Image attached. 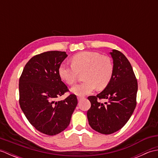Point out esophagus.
Returning <instances> with one entry per match:
<instances>
[{
	"label": "esophagus",
	"mask_w": 158,
	"mask_h": 158,
	"mask_svg": "<svg viewBox=\"0 0 158 158\" xmlns=\"http://www.w3.org/2000/svg\"><path fill=\"white\" fill-rule=\"evenodd\" d=\"M83 98V96H78V97H77V100H81Z\"/></svg>",
	"instance_id": "1"
}]
</instances>
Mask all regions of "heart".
I'll return each instance as SVG.
<instances>
[{
	"mask_svg": "<svg viewBox=\"0 0 158 158\" xmlns=\"http://www.w3.org/2000/svg\"><path fill=\"white\" fill-rule=\"evenodd\" d=\"M71 64L62 63L58 68V75L66 84L72 85L83 73L84 81L70 88L74 94L83 96L91 94L96 88L102 89L108 85L112 78L113 64L107 56L94 52H83L74 56Z\"/></svg>",
	"mask_w": 158,
	"mask_h": 158,
	"instance_id": "heart-1",
	"label": "heart"
}]
</instances>
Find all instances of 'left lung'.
<instances>
[{"label": "left lung", "mask_w": 158, "mask_h": 158, "mask_svg": "<svg viewBox=\"0 0 158 158\" xmlns=\"http://www.w3.org/2000/svg\"><path fill=\"white\" fill-rule=\"evenodd\" d=\"M113 73L110 81L98 94L88 97L91 107L87 117L92 128L103 135L120 130L132 116L136 105L138 83L132 67L122 52L113 49ZM107 99L109 103H99Z\"/></svg>", "instance_id": "1"}]
</instances>
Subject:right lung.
I'll use <instances>...</instances> for the list:
<instances>
[{
	"label": "right lung",
	"mask_w": 158,
	"mask_h": 158,
	"mask_svg": "<svg viewBox=\"0 0 158 158\" xmlns=\"http://www.w3.org/2000/svg\"><path fill=\"white\" fill-rule=\"evenodd\" d=\"M67 56L58 51L36 55L26 64L19 78L20 107L31 125L47 135L64 130L77 105L75 94L56 100L69 91L58 75L59 66Z\"/></svg>",
	"instance_id": "add662e5"
}]
</instances>
